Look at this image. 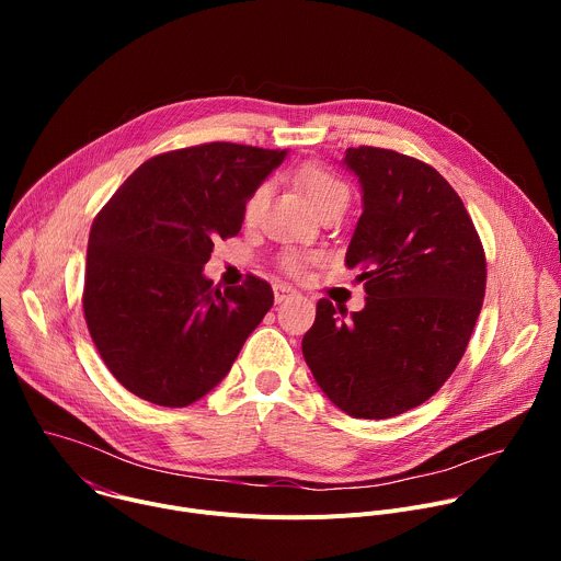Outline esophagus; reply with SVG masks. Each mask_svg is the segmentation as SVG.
<instances>
[{"label": "esophagus", "instance_id": "obj_1", "mask_svg": "<svg viewBox=\"0 0 561 561\" xmlns=\"http://www.w3.org/2000/svg\"><path fill=\"white\" fill-rule=\"evenodd\" d=\"M273 295H275V301L282 304V301L290 299V297L295 295V290H293L290 286H286V284H275V286H273Z\"/></svg>", "mask_w": 561, "mask_h": 561}]
</instances>
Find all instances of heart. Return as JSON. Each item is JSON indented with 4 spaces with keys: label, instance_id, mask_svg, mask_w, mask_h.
<instances>
[{
    "label": "heart",
    "instance_id": "heart-1",
    "mask_svg": "<svg viewBox=\"0 0 561 561\" xmlns=\"http://www.w3.org/2000/svg\"><path fill=\"white\" fill-rule=\"evenodd\" d=\"M299 182L310 199V204L322 210L327 208L329 204H335V202H348L351 197V191L346 186V182L342 178H337L333 171L324 169V167H308L299 173ZM268 199V184H260L251 197L247 199V206H244V217L249 221L257 219L264 204ZM301 257L299 255H286L284 257V266L290 271V273H297L301 268Z\"/></svg>",
    "mask_w": 561,
    "mask_h": 561
}]
</instances>
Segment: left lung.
<instances>
[{
	"label": "left lung",
	"mask_w": 561,
	"mask_h": 561,
	"mask_svg": "<svg viewBox=\"0 0 561 561\" xmlns=\"http://www.w3.org/2000/svg\"><path fill=\"white\" fill-rule=\"evenodd\" d=\"M364 213L346 266L366 306L317 301L304 359L331 402L388 420L433 397L457 368L486 293V257L463 202L428 164L388 148H348Z\"/></svg>",
	"instance_id": "8db88e82"
}]
</instances>
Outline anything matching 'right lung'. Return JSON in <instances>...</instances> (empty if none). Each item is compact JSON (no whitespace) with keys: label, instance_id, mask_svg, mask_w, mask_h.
<instances>
[{"label":"right lung","instance_id":"1","mask_svg":"<svg viewBox=\"0 0 561 561\" xmlns=\"http://www.w3.org/2000/svg\"><path fill=\"white\" fill-rule=\"evenodd\" d=\"M286 150L210 141L144 162L93 221L84 317L113 373L150 404L182 409L210 392L273 306L249 275L204 277L217 237L242 228L251 193Z\"/></svg>","mask_w":561,"mask_h":561}]
</instances>
